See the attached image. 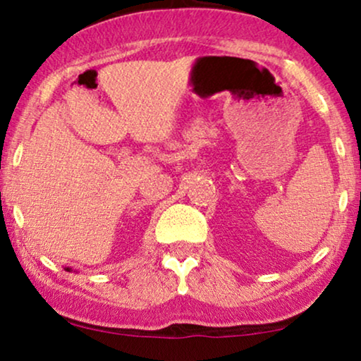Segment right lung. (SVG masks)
I'll list each match as a JSON object with an SVG mask.
<instances>
[{"instance_id": "right-lung-1", "label": "right lung", "mask_w": 361, "mask_h": 361, "mask_svg": "<svg viewBox=\"0 0 361 361\" xmlns=\"http://www.w3.org/2000/svg\"><path fill=\"white\" fill-rule=\"evenodd\" d=\"M66 271H72V269L71 268H66Z\"/></svg>"}]
</instances>
